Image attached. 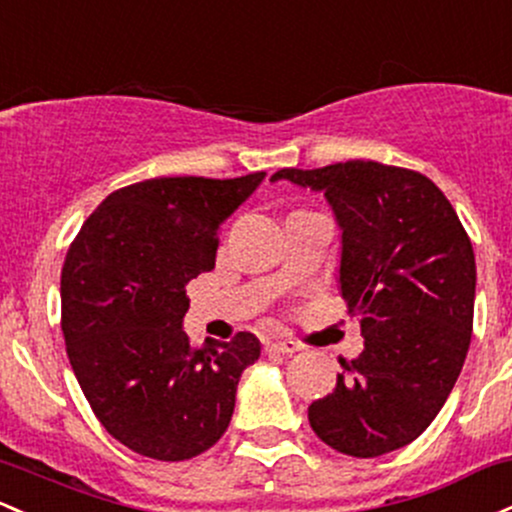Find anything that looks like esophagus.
Listing matches in <instances>:
<instances>
[{
    "label": "esophagus",
    "instance_id": "esophagus-1",
    "mask_svg": "<svg viewBox=\"0 0 512 512\" xmlns=\"http://www.w3.org/2000/svg\"><path fill=\"white\" fill-rule=\"evenodd\" d=\"M299 350H301L299 342H294V340L277 338V340H267L265 342L267 355H294V352H299Z\"/></svg>",
    "mask_w": 512,
    "mask_h": 512
}]
</instances>
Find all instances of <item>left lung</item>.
Segmentation results:
<instances>
[{
    "label": "left lung",
    "instance_id": "left-lung-1",
    "mask_svg": "<svg viewBox=\"0 0 512 512\" xmlns=\"http://www.w3.org/2000/svg\"><path fill=\"white\" fill-rule=\"evenodd\" d=\"M323 192L342 230L340 294L364 335L333 393L308 406L320 440L350 457L406 447L435 420L471 342L474 247L425 174L372 160L286 167L272 182Z\"/></svg>",
    "mask_w": 512,
    "mask_h": 512
}]
</instances>
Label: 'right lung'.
<instances>
[{
  "label": "right lung",
  "instance_id": "1",
  "mask_svg": "<svg viewBox=\"0 0 512 512\" xmlns=\"http://www.w3.org/2000/svg\"><path fill=\"white\" fill-rule=\"evenodd\" d=\"M265 172L160 177L109 194L67 250L60 301L72 372L99 423L143 457L182 462L216 445L260 340L194 347L187 284L216 265L223 221Z\"/></svg>",
  "mask_w": 512,
  "mask_h": 512
}]
</instances>
